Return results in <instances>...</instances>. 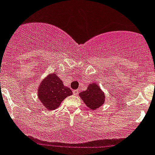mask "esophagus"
I'll return each instance as SVG.
<instances>
[{"label":"esophagus","mask_w":155,"mask_h":155,"mask_svg":"<svg viewBox=\"0 0 155 155\" xmlns=\"http://www.w3.org/2000/svg\"><path fill=\"white\" fill-rule=\"evenodd\" d=\"M72 92H73V94H75V95H77V94L79 93V91H78V90H74Z\"/></svg>","instance_id":"obj_1"}]
</instances>
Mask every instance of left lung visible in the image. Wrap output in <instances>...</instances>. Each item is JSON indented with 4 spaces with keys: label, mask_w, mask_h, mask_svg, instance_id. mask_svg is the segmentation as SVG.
I'll use <instances>...</instances> for the list:
<instances>
[{
    "label": "left lung",
    "mask_w": 155,
    "mask_h": 155,
    "mask_svg": "<svg viewBox=\"0 0 155 155\" xmlns=\"http://www.w3.org/2000/svg\"><path fill=\"white\" fill-rule=\"evenodd\" d=\"M79 96L91 110L97 109L104 103V94L95 83L89 85L87 91L79 93Z\"/></svg>",
    "instance_id": "obj_1"
}]
</instances>
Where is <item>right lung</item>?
<instances>
[{
	"mask_svg": "<svg viewBox=\"0 0 155 155\" xmlns=\"http://www.w3.org/2000/svg\"><path fill=\"white\" fill-rule=\"evenodd\" d=\"M72 94V91L64 87L61 79L54 73L46 78L38 89L39 99L48 110L56 109L64 98Z\"/></svg>",
	"mask_w": 155,
	"mask_h": 155,
	"instance_id": "1",
	"label": "right lung"
}]
</instances>
